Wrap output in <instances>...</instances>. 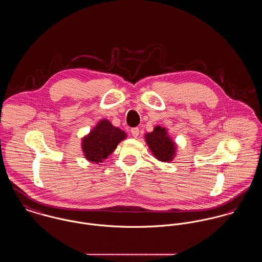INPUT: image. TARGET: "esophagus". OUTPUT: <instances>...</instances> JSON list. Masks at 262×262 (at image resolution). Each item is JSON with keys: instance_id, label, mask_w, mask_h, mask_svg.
I'll list each match as a JSON object with an SVG mask.
<instances>
[{"instance_id": "obj_1", "label": "esophagus", "mask_w": 262, "mask_h": 262, "mask_svg": "<svg viewBox=\"0 0 262 262\" xmlns=\"http://www.w3.org/2000/svg\"><path fill=\"white\" fill-rule=\"evenodd\" d=\"M139 132H140V131H139V128H138V127H134V128L131 129V134H132V136L135 137V138L138 137Z\"/></svg>"}]
</instances>
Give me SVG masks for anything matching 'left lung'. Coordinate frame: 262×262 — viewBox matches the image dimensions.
I'll list each match as a JSON object with an SVG mask.
<instances>
[{"instance_id":"1","label":"left lung","mask_w":262,"mask_h":262,"mask_svg":"<svg viewBox=\"0 0 262 262\" xmlns=\"http://www.w3.org/2000/svg\"><path fill=\"white\" fill-rule=\"evenodd\" d=\"M145 138L151 152L158 160L169 162L173 159L176 146L169 138L165 128L155 127L153 132L145 135Z\"/></svg>"}]
</instances>
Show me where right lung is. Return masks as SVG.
<instances>
[{
  "instance_id": "obj_1",
  "label": "right lung",
  "mask_w": 262,
  "mask_h": 262,
  "mask_svg": "<svg viewBox=\"0 0 262 262\" xmlns=\"http://www.w3.org/2000/svg\"><path fill=\"white\" fill-rule=\"evenodd\" d=\"M126 138V133L114 127L108 120H101L88 136L83 139L82 149L87 160L102 162Z\"/></svg>"
}]
</instances>
